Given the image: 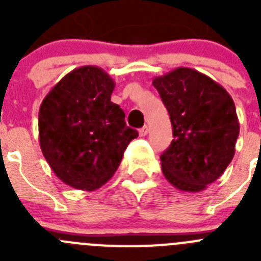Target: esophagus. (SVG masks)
<instances>
[{
  "label": "esophagus",
  "instance_id": "obj_1",
  "mask_svg": "<svg viewBox=\"0 0 261 261\" xmlns=\"http://www.w3.org/2000/svg\"><path fill=\"white\" fill-rule=\"evenodd\" d=\"M147 132H149V129H147L146 125L142 126V128L138 130V133H140V136H141V137H145V136L147 135Z\"/></svg>",
  "mask_w": 261,
  "mask_h": 261
}]
</instances>
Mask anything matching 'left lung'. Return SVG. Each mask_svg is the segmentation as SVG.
<instances>
[{"instance_id": "8db88e82", "label": "left lung", "mask_w": 261, "mask_h": 261, "mask_svg": "<svg viewBox=\"0 0 261 261\" xmlns=\"http://www.w3.org/2000/svg\"><path fill=\"white\" fill-rule=\"evenodd\" d=\"M170 115L171 145L161 155L162 172L175 188L200 192L232 161L239 120L230 94L208 75L176 68L153 80Z\"/></svg>"}]
</instances>
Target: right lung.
Masks as SVG:
<instances>
[{"instance_id": "obj_1", "label": "right lung", "mask_w": 261, "mask_h": 261, "mask_svg": "<svg viewBox=\"0 0 261 261\" xmlns=\"http://www.w3.org/2000/svg\"><path fill=\"white\" fill-rule=\"evenodd\" d=\"M115 81L102 68L81 66L57 82L39 110V142L60 180L95 191L116 172L129 142L138 136L111 102Z\"/></svg>"}]
</instances>
